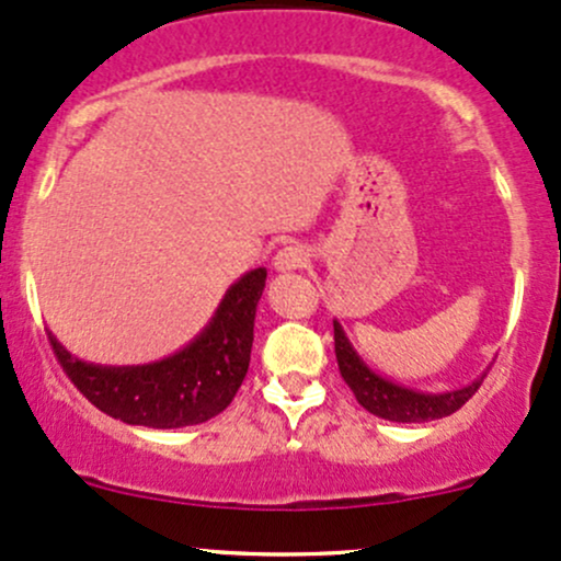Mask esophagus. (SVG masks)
<instances>
[{
  "mask_svg": "<svg viewBox=\"0 0 561 561\" xmlns=\"http://www.w3.org/2000/svg\"><path fill=\"white\" fill-rule=\"evenodd\" d=\"M305 262H307V251H305V245H299V243L283 245V249L273 259V264L278 273H294V270L305 267Z\"/></svg>",
  "mask_w": 561,
  "mask_h": 561,
  "instance_id": "esophagus-1",
  "label": "esophagus"
}]
</instances>
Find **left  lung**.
<instances>
[{"instance_id": "1", "label": "left lung", "mask_w": 561, "mask_h": 561, "mask_svg": "<svg viewBox=\"0 0 561 561\" xmlns=\"http://www.w3.org/2000/svg\"><path fill=\"white\" fill-rule=\"evenodd\" d=\"M334 353L336 364H340V375L353 390L355 399L366 412L377 414V417L390 420V423H427V420L449 417L451 412L462 407L484 382L486 371L476 377L473 382L462 385L457 390H444V393H423V390L403 388L393 379L377 375L375 369L364 364L351 340L342 331L340 321H334Z\"/></svg>"}]
</instances>
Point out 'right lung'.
Masks as SVG:
<instances>
[{
	"instance_id": "right-lung-1",
	"label": "right lung",
	"mask_w": 561,
	"mask_h": 561,
	"mask_svg": "<svg viewBox=\"0 0 561 561\" xmlns=\"http://www.w3.org/2000/svg\"><path fill=\"white\" fill-rule=\"evenodd\" d=\"M264 280V267L234 280L208 327L182 351L152 364H88L50 334L53 353L77 390L114 420L147 427L201 425L225 412L243 385Z\"/></svg>"
}]
</instances>
